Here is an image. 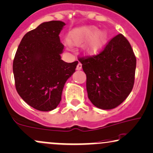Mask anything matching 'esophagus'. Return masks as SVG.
Returning a JSON list of instances; mask_svg holds the SVG:
<instances>
[{
	"label": "esophagus",
	"instance_id": "1",
	"mask_svg": "<svg viewBox=\"0 0 153 153\" xmlns=\"http://www.w3.org/2000/svg\"><path fill=\"white\" fill-rule=\"evenodd\" d=\"M81 68H82V64L80 63V62H79V63L78 64V65H77L76 70H81Z\"/></svg>",
	"mask_w": 153,
	"mask_h": 153
}]
</instances>
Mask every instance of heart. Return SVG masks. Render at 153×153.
Returning <instances> with one entry per match:
<instances>
[{
  "mask_svg": "<svg viewBox=\"0 0 153 153\" xmlns=\"http://www.w3.org/2000/svg\"><path fill=\"white\" fill-rule=\"evenodd\" d=\"M94 26L85 25L79 27L69 33L68 42L71 46H81L85 43L83 51L86 55L94 56L102 51L107 41V34Z\"/></svg>",
  "mask_w": 153,
  "mask_h": 153,
  "instance_id": "obj_1",
  "label": "heart"
}]
</instances>
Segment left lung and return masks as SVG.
<instances>
[{
  "label": "left lung",
  "mask_w": 153,
  "mask_h": 153,
  "mask_svg": "<svg viewBox=\"0 0 153 153\" xmlns=\"http://www.w3.org/2000/svg\"><path fill=\"white\" fill-rule=\"evenodd\" d=\"M78 60L86 75L88 99L94 106L111 110L120 105L131 93L137 59L122 34L112 38L99 54Z\"/></svg>",
  "instance_id": "8db88e82"
}]
</instances>
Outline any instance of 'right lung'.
Returning <instances> with one entry per match:
<instances>
[{"label": "right lung", "instance_id": "1", "mask_svg": "<svg viewBox=\"0 0 153 153\" xmlns=\"http://www.w3.org/2000/svg\"><path fill=\"white\" fill-rule=\"evenodd\" d=\"M65 25L61 21L46 22L27 33L13 62L17 93L40 111H51L58 106L64 85L78 63L61 59L64 46L59 35Z\"/></svg>", "mask_w": 153, "mask_h": 153}]
</instances>
